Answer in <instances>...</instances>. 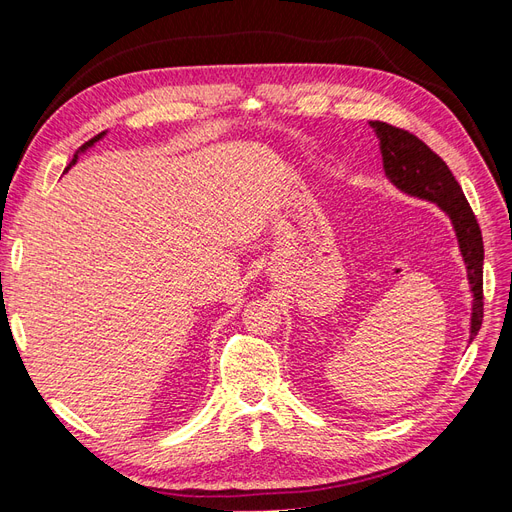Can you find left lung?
Segmentation results:
<instances>
[{
  "instance_id": "1",
  "label": "left lung",
  "mask_w": 512,
  "mask_h": 512,
  "mask_svg": "<svg viewBox=\"0 0 512 512\" xmlns=\"http://www.w3.org/2000/svg\"><path fill=\"white\" fill-rule=\"evenodd\" d=\"M374 128L380 153H382V166L389 181L395 185L399 192L408 196L429 200L436 207H440L448 220H451L459 252L466 262L468 282L472 288V318H470V342L478 335L480 324H483V235H480L478 222L468 205L466 196H463L461 185L453 177L451 170L444 164V160L433 153L421 138L414 134L389 126L384 121H369Z\"/></svg>"
}]
</instances>
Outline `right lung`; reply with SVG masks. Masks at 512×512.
Segmentation results:
<instances>
[{"mask_svg": "<svg viewBox=\"0 0 512 512\" xmlns=\"http://www.w3.org/2000/svg\"><path fill=\"white\" fill-rule=\"evenodd\" d=\"M104 136H106V132H100L98 136H94V138H91V141H89V143H85V145H83V147H81L79 151H76V153H74V158H72V162H70V166H68V168H72V166L76 164V160H79V156H81V153H85L87 149H91V147H94V145H96L98 141H102V138H104ZM68 168H66V170H68Z\"/></svg>", "mask_w": 512, "mask_h": 512, "instance_id": "right-lung-1", "label": "right lung"}]
</instances>
